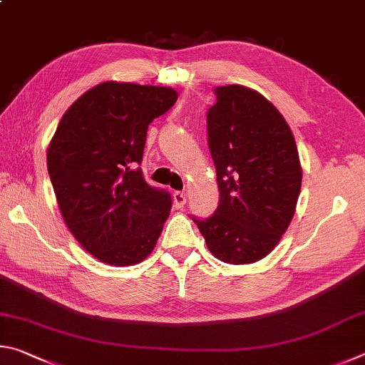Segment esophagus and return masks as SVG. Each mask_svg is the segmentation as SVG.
Wrapping results in <instances>:
<instances>
[{"mask_svg":"<svg viewBox=\"0 0 365 365\" xmlns=\"http://www.w3.org/2000/svg\"><path fill=\"white\" fill-rule=\"evenodd\" d=\"M173 202H175V207L176 208H182L184 205H186V194L184 192H175L173 194Z\"/></svg>","mask_w":365,"mask_h":365,"instance_id":"obj_1","label":"esophagus"}]
</instances>
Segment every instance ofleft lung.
Wrapping results in <instances>:
<instances>
[{
  "label": "left lung",
  "instance_id": "1",
  "mask_svg": "<svg viewBox=\"0 0 365 365\" xmlns=\"http://www.w3.org/2000/svg\"><path fill=\"white\" fill-rule=\"evenodd\" d=\"M215 94L207 128L220 203L210 218L192 221L215 258L257 263L274 250L295 215L303 178L297 143L263 94L242 85L218 86Z\"/></svg>",
  "mask_w": 365,
  "mask_h": 365
}]
</instances>
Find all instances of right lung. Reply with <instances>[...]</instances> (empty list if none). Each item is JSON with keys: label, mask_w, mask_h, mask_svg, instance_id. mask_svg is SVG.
<instances>
[{"label": "right lung", "mask_w": 365, "mask_h": 365, "mask_svg": "<svg viewBox=\"0 0 365 365\" xmlns=\"http://www.w3.org/2000/svg\"><path fill=\"white\" fill-rule=\"evenodd\" d=\"M176 99L168 86L104 81L81 94L57 125L48 171L61 215L102 263L138 264L162 234L171 195L149 186L138 165L147 128Z\"/></svg>", "instance_id": "obj_1"}]
</instances>
